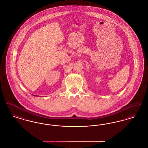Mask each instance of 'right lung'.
Instances as JSON below:
<instances>
[{"instance_id":"right-lung-1","label":"right lung","mask_w":148,"mask_h":148,"mask_svg":"<svg viewBox=\"0 0 148 148\" xmlns=\"http://www.w3.org/2000/svg\"><path fill=\"white\" fill-rule=\"evenodd\" d=\"M34 96H35V95H34ZM36 97H38V96H36ZM38 97H39V96H38Z\"/></svg>"}]
</instances>
